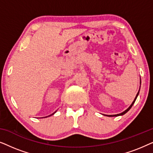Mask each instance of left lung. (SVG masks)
Returning <instances> with one entry per match:
<instances>
[{
  "mask_svg": "<svg viewBox=\"0 0 153 153\" xmlns=\"http://www.w3.org/2000/svg\"><path fill=\"white\" fill-rule=\"evenodd\" d=\"M141 79H140V88H141ZM140 88H139V91H138V93H137V95H136V97H135V98H134V101L132 102V103L131 104V105L129 106V107L127 108L126 110L122 112V113H120V114H115V115H104V116H108V117H116V116H123V115H124V114H126V113H127V111H129V109H130V108H131V106H133V104H134V102H135V101H136V100H137V97H138V95H139V94Z\"/></svg>",
  "mask_w": 153,
  "mask_h": 153,
  "instance_id": "1",
  "label": "left lung"
}]
</instances>
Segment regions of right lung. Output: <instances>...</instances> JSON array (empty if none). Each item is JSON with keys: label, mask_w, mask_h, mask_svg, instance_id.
Masks as SVG:
<instances>
[{"label": "right lung", "mask_w": 153, "mask_h": 153, "mask_svg": "<svg viewBox=\"0 0 153 153\" xmlns=\"http://www.w3.org/2000/svg\"><path fill=\"white\" fill-rule=\"evenodd\" d=\"M56 111H56L55 112H54V113H53V114H51V115H49V116H52V115H53L54 114H55V113L56 112ZM48 116H46V117H44V118H47V117Z\"/></svg>", "instance_id": "obj_1"}]
</instances>
